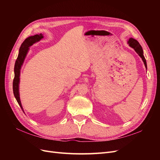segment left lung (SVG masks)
I'll use <instances>...</instances> for the list:
<instances>
[{
  "label": "left lung",
  "mask_w": 160,
  "mask_h": 160,
  "mask_svg": "<svg viewBox=\"0 0 160 160\" xmlns=\"http://www.w3.org/2000/svg\"><path fill=\"white\" fill-rule=\"evenodd\" d=\"M128 43L129 44V46L133 48L134 50L136 51V52L139 55V57L142 58L143 62H144V65H145V66H146V68H147L146 60V59H145L144 55H143V51L142 49V47L141 45H140L139 42L137 40L134 39V38H130L129 39Z\"/></svg>",
  "instance_id": "left-lung-1"
}]
</instances>
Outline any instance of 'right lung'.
I'll use <instances>...</instances> for the list:
<instances>
[{
	"mask_svg": "<svg viewBox=\"0 0 160 160\" xmlns=\"http://www.w3.org/2000/svg\"><path fill=\"white\" fill-rule=\"evenodd\" d=\"M43 38L42 34L39 35H35L34 36H31L23 41L22 45L19 49V52L17 59L14 65V77L13 79L12 83V88H13V93L17 101L18 105H20L21 109H22L21 103L20 101V98H19V93H18V84H19V76H20V69L21 66L23 63V61L25 60V58L27 54L28 50L29 49L28 47L32 45L34 43H35L37 41H39L41 38Z\"/></svg>",
	"mask_w": 160,
	"mask_h": 160,
	"instance_id": "1",
	"label": "right lung"
}]
</instances>
